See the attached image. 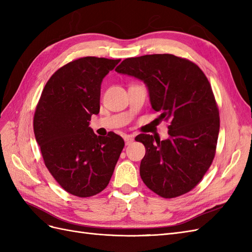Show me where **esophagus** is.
I'll return each mask as SVG.
<instances>
[{
	"label": "esophagus",
	"mask_w": 252,
	"mask_h": 252,
	"mask_svg": "<svg viewBox=\"0 0 252 252\" xmlns=\"http://www.w3.org/2000/svg\"><path fill=\"white\" fill-rule=\"evenodd\" d=\"M124 140H125V144L126 145H129V144H131L132 142H133V138L131 135H128V134H126L125 136H124Z\"/></svg>",
	"instance_id": "34e87169"
}]
</instances>
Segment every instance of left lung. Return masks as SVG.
Instances as JSON below:
<instances>
[{
  "label": "left lung",
  "mask_w": 252,
  "mask_h": 252,
  "mask_svg": "<svg viewBox=\"0 0 252 252\" xmlns=\"http://www.w3.org/2000/svg\"><path fill=\"white\" fill-rule=\"evenodd\" d=\"M116 70L144 81L152 109L169 123L167 140L135 138L146 149L140 165L145 185L165 199L189 192L216 156L220 113L208 79L195 63L169 53L128 58Z\"/></svg>",
  "instance_id": "8db88e82"
}]
</instances>
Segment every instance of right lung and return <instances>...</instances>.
<instances>
[{
    "instance_id": "obj_1",
    "label": "right lung",
    "mask_w": 252,
    "mask_h": 252,
    "mask_svg": "<svg viewBox=\"0 0 252 252\" xmlns=\"http://www.w3.org/2000/svg\"><path fill=\"white\" fill-rule=\"evenodd\" d=\"M119 60L84 57L53 73L33 117V131L45 166L65 191L93 196L107 187L124 140L109 132L97 136L89 127L100 111L101 83Z\"/></svg>"
}]
</instances>
